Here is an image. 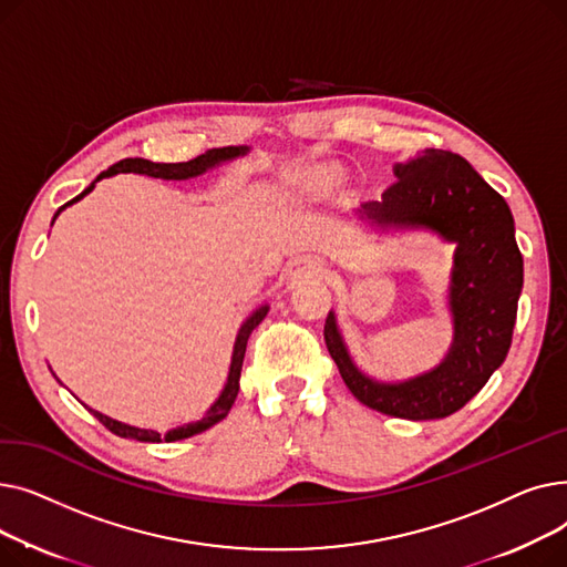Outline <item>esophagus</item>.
<instances>
[{
    "mask_svg": "<svg viewBox=\"0 0 567 567\" xmlns=\"http://www.w3.org/2000/svg\"><path fill=\"white\" fill-rule=\"evenodd\" d=\"M321 274H323V261L317 257H301L287 268V278L293 285L312 280V278H321Z\"/></svg>",
    "mask_w": 567,
    "mask_h": 567,
    "instance_id": "obj_1",
    "label": "esophagus"
}]
</instances>
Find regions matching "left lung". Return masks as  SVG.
Returning a JSON list of instances; mask_svg holds the SVG:
<instances>
[{
    "label": "left lung",
    "mask_w": 567,
    "mask_h": 567,
    "mask_svg": "<svg viewBox=\"0 0 567 567\" xmlns=\"http://www.w3.org/2000/svg\"><path fill=\"white\" fill-rule=\"evenodd\" d=\"M398 182L359 208L379 227L432 229L455 244L449 306L453 344L445 359L398 383L363 374L351 361L336 315L323 326L326 347L347 389L365 406L406 421H434L460 411L481 393L508 355L524 285L511 206L462 156L425 148L393 167Z\"/></svg>",
    "instance_id": "obj_1"
}]
</instances>
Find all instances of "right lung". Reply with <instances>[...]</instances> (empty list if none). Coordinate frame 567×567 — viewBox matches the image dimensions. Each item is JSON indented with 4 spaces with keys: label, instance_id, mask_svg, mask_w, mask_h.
<instances>
[{
    "label": "right lung",
    "instance_id": "add662e5",
    "mask_svg": "<svg viewBox=\"0 0 567 567\" xmlns=\"http://www.w3.org/2000/svg\"><path fill=\"white\" fill-rule=\"evenodd\" d=\"M248 152V146H223V148H212V152H206L188 163H152V161H144V158H124L114 163L112 167H107L103 174L96 176V182H101V178L105 176H112V174H118V172H135V174H146V176H154V178H167V182H184V178H190V176H199L204 174L206 169H212L225 161H231L236 156H244ZM96 182L92 186H86L78 197H73L71 202H66L64 206H59V212L54 214V218L64 212L66 206H71L73 202L82 199L86 193H92ZM52 218V223H54ZM268 312V306H261L257 308L244 323L241 329H238V336H236V342H234V351H231V363H229V374H227V383L225 389L220 393V398L212 404V409H208L204 413V419L195 421V423H186V425H178L174 430H169L167 434H161L156 430H142V427H133V425H126V423H118L114 419H110V415L101 413V411H92L96 419L110 430L114 432L116 436H124V439H135V441H146V443H158V441H178V439H188L193 434H199L208 427H214L216 423H220L225 415L229 413L236 395H238V379H241V368H244V355H246V344H248V338L250 333L257 329V326L261 323V319L266 317Z\"/></svg>",
    "mask_w": 567,
    "mask_h": 567
}]
</instances>
